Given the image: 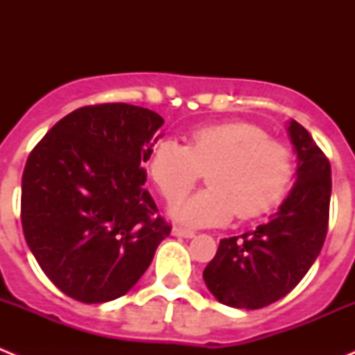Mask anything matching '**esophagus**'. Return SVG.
I'll list each match as a JSON object with an SVG mask.
<instances>
[{"label":"esophagus","instance_id":"obj_1","mask_svg":"<svg viewBox=\"0 0 355 355\" xmlns=\"http://www.w3.org/2000/svg\"><path fill=\"white\" fill-rule=\"evenodd\" d=\"M172 234H174V236H180V238L196 236V233H193V231H188V229H183V227H172Z\"/></svg>","mask_w":355,"mask_h":355}]
</instances>
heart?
<instances>
[{
	"mask_svg": "<svg viewBox=\"0 0 355 355\" xmlns=\"http://www.w3.org/2000/svg\"><path fill=\"white\" fill-rule=\"evenodd\" d=\"M147 171L167 200H178L206 171L209 187L172 206L175 220L192 227L222 225L274 208L290 188L293 156L283 142L249 122L197 128L187 146L174 139L156 144Z\"/></svg>",
	"mask_w": 355,
	"mask_h": 355,
	"instance_id": "obj_1",
	"label": "heart"
}]
</instances>
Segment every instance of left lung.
<instances>
[{
  "label": "left lung",
  "instance_id": "obj_1",
  "mask_svg": "<svg viewBox=\"0 0 355 355\" xmlns=\"http://www.w3.org/2000/svg\"><path fill=\"white\" fill-rule=\"evenodd\" d=\"M297 155L295 184L266 224L220 240L202 272L218 302L259 309L283 299L302 281L325 241L331 202V165L297 121L286 126Z\"/></svg>",
  "mask_w": 355,
  "mask_h": 355
}]
</instances>
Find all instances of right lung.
Instances as JSON below:
<instances>
[{
  "label": "right lung",
  "mask_w": 355,
  "mask_h": 355,
  "mask_svg": "<svg viewBox=\"0 0 355 355\" xmlns=\"http://www.w3.org/2000/svg\"><path fill=\"white\" fill-rule=\"evenodd\" d=\"M163 119L126 103L83 106L46 133L23 172L21 222L42 272L65 295H126L171 225L144 188Z\"/></svg>",
  "instance_id": "obj_1"
}]
</instances>
